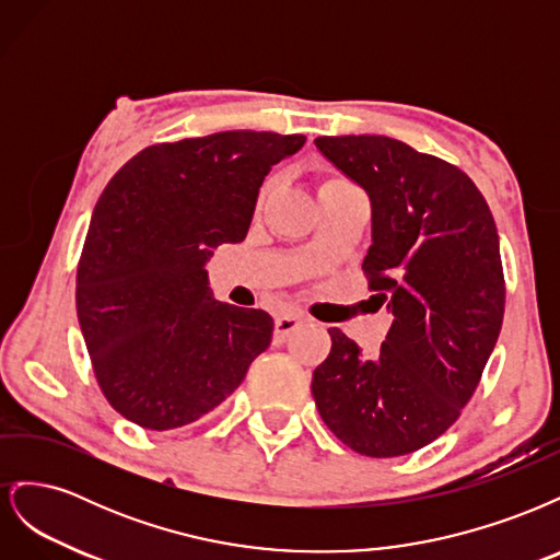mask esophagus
<instances>
[{
    "label": "esophagus",
    "mask_w": 560,
    "mask_h": 560,
    "mask_svg": "<svg viewBox=\"0 0 560 560\" xmlns=\"http://www.w3.org/2000/svg\"><path fill=\"white\" fill-rule=\"evenodd\" d=\"M301 325H303V317H299L294 313H282L276 317V336L287 338L290 334H294Z\"/></svg>",
    "instance_id": "esophagus-1"
}]
</instances>
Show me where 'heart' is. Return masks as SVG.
Masks as SVG:
<instances>
[{"label": "heart", "instance_id": "obj_1", "mask_svg": "<svg viewBox=\"0 0 560 560\" xmlns=\"http://www.w3.org/2000/svg\"><path fill=\"white\" fill-rule=\"evenodd\" d=\"M331 186H352L348 179H343V177H338V175H329V177H325L319 182V186H317V191H325V189H331ZM264 196H266V189L261 191V200H264Z\"/></svg>", "mask_w": 560, "mask_h": 560}]
</instances>
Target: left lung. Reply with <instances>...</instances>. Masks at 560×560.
<instances>
[{
	"label": "left lung",
	"instance_id": "obj_1",
	"mask_svg": "<svg viewBox=\"0 0 560 560\" xmlns=\"http://www.w3.org/2000/svg\"><path fill=\"white\" fill-rule=\"evenodd\" d=\"M315 147L371 200L369 290L395 315L381 352L331 327L313 371L325 425L354 453L395 457L442 436L477 389L504 315L495 219L460 167L385 135Z\"/></svg>",
	"mask_w": 560,
	"mask_h": 560
}]
</instances>
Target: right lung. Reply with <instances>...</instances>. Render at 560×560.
Segmentation results:
<instances>
[{"label":"right lung","mask_w":560,"mask_h":560,"mask_svg":"<svg viewBox=\"0 0 560 560\" xmlns=\"http://www.w3.org/2000/svg\"><path fill=\"white\" fill-rule=\"evenodd\" d=\"M306 138L226 130L142 149L93 210L77 315L100 389L144 430L222 404L270 346L273 317L214 301L206 261L241 243L270 167Z\"/></svg>","instance_id":"1"}]
</instances>
